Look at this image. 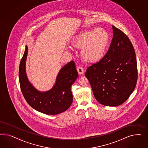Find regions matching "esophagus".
<instances>
[{"label":"esophagus","mask_w":148,"mask_h":148,"mask_svg":"<svg viewBox=\"0 0 148 148\" xmlns=\"http://www.w3.org/2000/svg\"><path fill=\"white\" fill-rule=\"evenodd\" d=\"M77 71L78 72V73L79 74H82L84 73V68L81 67V66H79L77 67Z\"/></svg>","instance_id":"obj_1"}]
</instances>
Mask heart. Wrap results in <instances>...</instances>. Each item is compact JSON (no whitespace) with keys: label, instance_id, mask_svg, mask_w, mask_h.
<instances>
[{"label":"heart","instance_id":"b5f03b06","mask_svg":"<svg viewBox=\"0 0 148 148\" xmlns=\"http://www.w3.org/2000/svg\"><path fill=\"white\" fill-rule=\"evenodd\" d=\"M109 42L108 32L103 28L86 30L77 34L72 41L76 48H82L81 57L87 63H95L103 58Z\"/></svg>","mask_w":148,"mask_h":148}]
</instances>
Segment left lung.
I'll return each mask as SVG.
<instances>
[{
	"label": "left lung",
	"instance_id": "left-lung-1",
	"mask_svg": "<svg viewBox=\"0 0 148 148\" xmlns=\"http://www.w3.org/2000/svg\"><path fill=\"white\" fill-rule=\"evenodd\" d=\"M113 37L108 53L87 69L94 97L105 106L124 103L134 92L137 81V66L133 45L128 37L112 26Z\"/></svg>",
	"mask_w": 148,
	"mask_h": 148
}]
</instances>
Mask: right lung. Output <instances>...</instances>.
<instances>
[{
    "instance_id": "obj_1",
    "label": "right lung",
    "mask_w": 148,
    "mask_h": 148,
    "mask_svg": "<svg viewBox=\"0 0 148 148\" xmlns=\"http://www.w3.org/2000/svg\"><path fill=\"white\" fill-rule=\"evenodd\" d=\"M27 52L26 45L19 69L20 87L27 103L36 111L48 115L58 114L67 110L73 102L71 87L78 77L74 62L68 63L61 69L52 88L40 92L27 77L25 66Z\"/></svg>"
}]
</instances>
